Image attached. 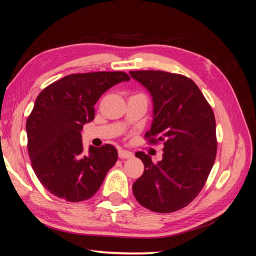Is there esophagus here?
<instances>
[{
	"label": "esophagus",
	"mask_w": 256,
	"mask_h": 256,
	"mask_svg": "<svg viewBox=\"0 0 256 256\" xmlns=\"http://www.w3.org/2000/svg\"><path fill=\"white\" fill-rule=\"evenodd\" d=\"M118 157L123 158V160H128V158H132L133 154L131 152H128V150L120 149L118 150Z\"/></svg>",
	"instance_id": "esophagus-1"
}]
</instances>
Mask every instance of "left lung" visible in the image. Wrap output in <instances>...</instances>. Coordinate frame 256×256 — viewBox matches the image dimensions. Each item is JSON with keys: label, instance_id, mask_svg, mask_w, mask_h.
I'll use <instances>...</instances> for the list:
<instances>
[{"label": "left lung", "instance_id": "obj_1", "mask_svg": "<svg viewBox=\"0 0 256 256\" xmlns=\"http://www.w3.org/2000/svg\"><path fill=\"white\" fill-rule=\"evenodd\" d=\"M152 98L149 142L164 144L163 160L154 164L142 152L144 165L133 184L136 200L157 213H171L190 204L204 186L216 156V117L192 80L162 70L130 72Z\"/></svg>", "mask_w": 256, "mask_h": 256}]
</instances>
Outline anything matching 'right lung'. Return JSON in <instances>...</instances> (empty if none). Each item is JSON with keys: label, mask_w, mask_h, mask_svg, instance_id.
I'll return each mask as SVG.
<instances>
[{"label": "right lung", "mask_w": 256, "mask_h": 256, "mask_svg": "<svg viewBox=\"0 0 256 256\" xmlns=\"http://www.w3.org/2000/svg\"><path fill=\"white\" fill-rule=\"evenodd\" d=\"M130 80L123 72H96L64 76L46 86L35 100L26 123L32 166L44 188L67 202L91 198L115 165L112 144L83 152V125L94 118L101 96Z\"/></svg>", "instance_id": "add662e5"}]
</instances>
